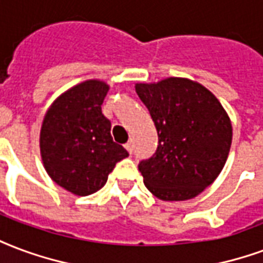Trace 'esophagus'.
Instances as JSON below:
<instances>
[{
	"instance_id": "34e87169",
	"label": "esophagus",
	"mask_w": 263,
	"mask_h": 263,
	"mask_svg": "<svg viewBox=\"0 0 263 263\" xmlns=\"http://www.w3.org/2000/svg\"><path fill=\"white\" fill-rule=\"evenodd\" d=\"M132 147H134V145H132V141H128L125 143V149L128 152H129V153H132Z\"/></svg>"
}]
</instances>
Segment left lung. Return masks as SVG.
Masks as SVG:
<instances>
[{
    "label": "left lung",
    "instance_id": "left-lung-1",
    "mask_svg": "<svg viewBox=\"0 0 263 263\" xmlns=\"http://www.w3.org/2000/svg\"><path fill=\"white\" fill-rule=\"evenodd\" d=\"M159 143L138 168L149 191L163 201H185L201 194L220 174L233 129L219 100L206 87L182 78L138 83Z\"/></svg>",
    "mask_w": 263,
    "mask_h": 263
}]
</instances>
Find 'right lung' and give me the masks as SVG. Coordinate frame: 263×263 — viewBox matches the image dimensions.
I'll use <instances>...</instances> for the list:
<instances>
[{
    "mask_svg": "<svg viewBox=\"0 0 263 263\" xmlns=\"http://www.w3.org/2000/svg\"><path fill=\"white\" fill-rule=\"evenodd\" d=\"M108 86L86 81L52 103L43 121L40 151L54 182L79 196L99 191L116 164L129 153L112 141L102 112Z\"/></svg>",
    "mask_w": 263,
    "mask_h": 263,
    "instance_id": "right-lung-1",
    "label": "right lung"
}]
</instances>
